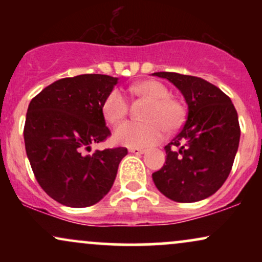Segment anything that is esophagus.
<instances>
[{
    "instance_id": "34e87169",
    "label": "esophagus",
    "mask_w": 262,
    "mask_h": 262,
    "mask_svg": "<svg viewBox=\"0 0 262 262\" xmlns=\"http://www.w3.org/2000/svg\"><path fill=\"white\" fill-rule=\"evenodd\" d=\"M129 152H132V154H137V155L145 154V152H146V149H140V148H129Z\"/></svg>"
}]
</instances>
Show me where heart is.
Returning a JSON list of instances; mask_svg holds the SVG:
<instances>
[{
    "mask_svg": "<svg viewBox=\"0 0 262 262\" xmlns=\"http://www.w3.org/2000/svg\"><path fill=\"white\" fill-rule=\"evenodd\" d=\"M134 97L149 101L144 122H125L114 130V140L129 148H146L158 144L164 132L172 133L183 124L186 108L181 101L170 97L169 90L155 80H144L129 86ZM127 98L118 90H112L102 103V114L110 124H117L128 114ZM165 129H164L163 128Z\"/></svg>",
    "mask_w": 262,
    "mask_h": 262,
    "instance_id": "obj_1",
    "label": "heart"
}]
</instances>
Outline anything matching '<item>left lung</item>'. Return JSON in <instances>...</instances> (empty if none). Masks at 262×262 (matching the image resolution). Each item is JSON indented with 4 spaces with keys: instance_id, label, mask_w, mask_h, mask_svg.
Returning a JSON list of instances; mask_svg holds the SVG:
<instances>
[{
    "instance_id": "8db88e82",
    "label": "left lung",
    "mask_w": 262,
    "mask_h": 262,
    "mask_svg": "<svg viewBox=\"0 0 262 262\" xmlns=\"http://www.w3.org/2000/svg\"><path fill=\"white\" fill-rule=\"evenodd\" d=\"M181 91L188 114L179 134L165 146L166 161L152 173L164 196L175 202H197L212 196L229 176L240 139L231 100L201 77L154 73Z\"/></svg>"
}]
</instances>
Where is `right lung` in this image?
I'll use <instances>...</instances> for the list:
<instances>
[{"label":"right lung","mask_w":262,"mask_h":262,"mask_svg":"<svg viewBox=\"0 0 262 262\" xmlns=\"http://www.w3.org/2000/svg\"><path fill=\"white\" fill-rule=\"evenodd\" d=\"M117 77L100 74L65 77L31 101L25 124L26 151L40 187L56 202L82 208L110 192L127 148L86 150L111 135L102 103Z\"/></svg>","instance_id":"obj_1"}]
</instances>
